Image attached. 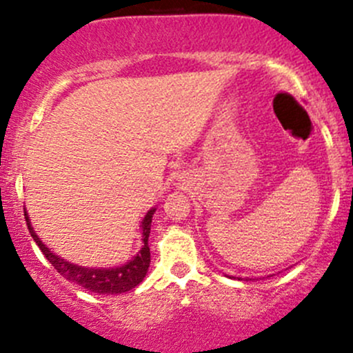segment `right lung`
Returning <instances> with one entry per match:
<instances>
[{
	"mask_svg": "<svg viewBox=\"0 0 353 353\" xmlns=\"http://www.w3.org/2000/svg\"><path fill=\"white\" fill-rule=\"evenodd\" d=\"M156 212V209H150L145 214L144 221H142V236H144V248L139 251V254L132 261L127 263V265L119 266V268H110V270H94V268H82V266L72 265V263L63 261L53 254L52 251L46 248L43 243L40 241L37 233L33 231L32 224H30L28 214L25 212L26 224H28L30 234L33 236L34 243L41 250V253L45 254V258L52 263V266L55 268L61 276L67 278L68 281L80 285L85 290H90L94 293H100V295H117V293L129 292L141 283L144 280L147 270L150 265V250L147 241H149L150 234V223H152V214Z\"/></svg>",
	"mask_w": 353,
	"mask_h": 353,
	"instance_id": "add662e5",
	"label": "right lung"
}]
</instances>
